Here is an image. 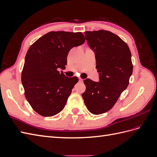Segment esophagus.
I'll return each mask as SVG.
<instances>
[{
  "mask_svg": "<svg viewBox=\"0 0 157 157\" xmlns=\"http://www.w3.org/2000/svg\"><path fill=\"white\" fill-rule=\"evenodd\" d=\"M79 82H83V79L81 78H79Z\"/></svg>",
  "mask_w": 157,
  "mask_h": 157,
  "instance_id": "1",
  "label": "esophagus"
}]
</instances>
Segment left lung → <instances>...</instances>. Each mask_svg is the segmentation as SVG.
<instances>
[{"label":"left lung","mask_w":157,"mask_h":157,"mask_svg":"<svg viewBox=\"0 0 157 157\" xmlns=\"http://www.w3.org/2000/svg\"><path fill=\"white\" fill-rule=\"evenodd\" d=\"M87 43L96 56L99 81L84 80L82 98L88 110L94 115L106 113L114 106L126 89L132 74V55L126 42L105 30L86 31Z\"/></svg>","instance_id":"1"}]
</instances>
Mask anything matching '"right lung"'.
Listing matches in <instances>:
<instances>
[{"label": "right lung", "mask_w": 157, "mask_h": 157, "mask_svg": "<svg viewBox=\"0 0 157 157\" xmlns=\"http://www.w3.org/2000/svg\"><path fill=\"white\" fill-rule=\"evenodd\" d=\"M82 33L52 31L34 42L28 50L21 73L27 101L44 117H52L65 107L77 77H67L59 69L67 65L70 50L82 45Z\"/></svg>", "instance_id": "1"}]
</instances>
